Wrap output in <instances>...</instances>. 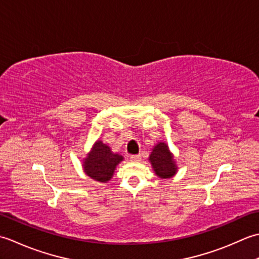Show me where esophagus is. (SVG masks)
Returning <instances> with one entry per match:
<instances>
[{
	"mask_svg": "<svg viewBox=\"0 0 259 259\" xmlns=\"http://www.w3.org/2000/svg\"><path fill=\"white\" fill-rule=\"evenodd\" d=\"M141 154H136V155H131V160L133 161V162H139V161H141Z\"/></svg>",
	"mask_w": 259,
	"mask_h": 259,
	"instance_id": "esophagus-1",
	"label": "esophagus"
}]
</instances>
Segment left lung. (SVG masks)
Wrapping results in <instances>:
<instances>
[{
    "label": "left lung",
    "mask_w": 259,
    "mask_h": 259,
    "mask_svg": "<svg viewBox=\"0 0 259 259\" xmlns=\"http://www.w3.org/2000/svg\"><path fill=\"white\" fill-rule=\"evenodd\" d=\"M149 160L155 174L161 179L172 178L178 171L172 153L164 142H159L153 147Z\"/></svg>",
    "instance_id": "obj_1"
}]
</instances>
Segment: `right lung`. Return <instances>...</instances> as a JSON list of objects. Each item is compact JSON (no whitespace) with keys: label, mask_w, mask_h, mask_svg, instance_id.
<instances>
[{"label":"right lung","mask_w":259,"mask_h":259,"mask_svg":"<svg viewBox=\"0 0 259 259\" xmlns=\"http://www.w3.org/2000/svg\"><path fill=\"white\" fill-rule=\"evenodd\" d=\"M123 160L122 155L112 152L110 147L102 141H97L86 159H83L82 166L83 171L93 180L105 183L112 179L116 166Z\"/></svg>","instance_id":"obj_1"}]
</instances>
